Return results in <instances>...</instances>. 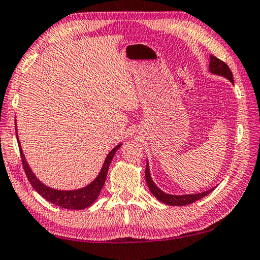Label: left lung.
Wrapping results in <instances>:
<instances>
[{
  "mask_svg": "<svg viewBox=\"0 0 260 260\" xmlns=\"http://www.w3.org/2000/svg\"><path fill=\"white\" fill-rule=\"evenodd\" d=\"M209 69H210V71L212 73L225 77V78L230 79L231 83L234 84V77H232V72H231L230 68L228 67L226 63H224L223 60H220L219 58H217L214 55H211L210 56V64H209ZM145 175H146L147 184H148V187H149L150 191H152L153 195L156 197L158 201H161V202H164V203L168 204V205H188V204H191L193 202H196V201L203 199L204 196H207L208 193H210L212 190H214V189H210V190L204 191V192H200V193H195V195H169V193L164 192L161 190V189H158L156 185H155V183L152 180V177H150L148 165L146 166Z\"/></svg>",
  "mask_w": 260,
  "mask_h": 260,
  "instance_id": "8db88e82",
  "label": "left lung"
}]
</instances>
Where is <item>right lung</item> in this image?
<instances>
[{
	"label": "right lung",
	"mask_w": 260,
	"mask_h": 260,
	"mask_svg": "<svg viewBox=\"0 0 260 260\" xmlns=\"http://www.w3.org/2000/svg\"><path fill=\"white\" fill-rule=\"evenodd\" d=\"M118 148H120V145L112 149L111 153L107 155L106 160L104 162L102 172L99 173V175L96 176V179L93 181L92 183H90L85 188L78 189V190H71V191L55 190V189L46 187V185H44L42 182L38 181L36 179V176H35L32 172H31V169L29 168V166L26 164L24 158V155L22 153L21 146H19V153H21L23 169H24L30 184L32 185V188L40 193L42 197H44L46 201H49V202H51L52 204H56L60 208L71 209V210H81V209L90 207V205L96 200V197L99 196L104 184H105L108 167H110L112 158H113Z\"/></svg>",
	"instance_id": "right-lung-1"
}]
</instances>
